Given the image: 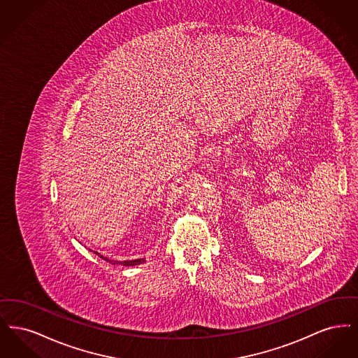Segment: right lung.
<instances>
[{"label":"right lung","instance_id":"right-lung-1","mask_svg":"<svg viewBox=\"0 0 358 358\" xmlns=\"http://www.w3.org/2000/svg\"><path fill=\"white\" fill-rule=\"evenodd\" d=\"M95 254L99 256V257H102V259H104L106 262L111 263V264H122V266H136V264H142V263L145 262V259H136V260H126V262H115V260H110L108 257H104V256L101 255V254H98V252H95Z\"/></svg>","mask_w":358,"mask_h":358}]
</instances>
